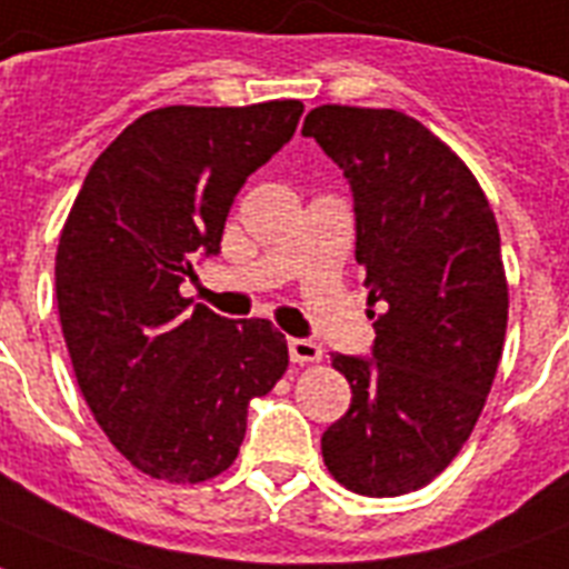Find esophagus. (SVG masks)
Returning a JSON list of instances; mask_svg holds the SVG:
<instances>
[{
    "instance_id": "esophagus-1",
    "label": "esophagus",
    "mask_w": 569,
    "mask_h": 569,
    "mask_svg": "<svg viewBox=\"0 0 569 569\" xmlns=\"http://www.w3.org/2000/svg\"><path fill=\"white\" fill-rule=\"evenodd\" d=\"M289 357H292V362H318L321 345L309 339H289Z\"/></svg>"
}]
</instances>
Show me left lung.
Here are the masks:
<instances>
[{
  "label": "left lung",
  "instance_id": "left-lung-1",
  "mask_svg": "<svg viewBox=\"0 0 569 569\" xmlns=\"http://www.w3.org/2000/svg\"><path fill=\"white\" fill-rule=\"evenodd\" d=\"M303 137L353 192L371 357L336 353L350 409L321 436L336 482L365 497L429 485L468 441L509 321L500 230L477 178L400 110L321 104Z\"/></svg>",
  "mask_w": 569,
  "mask_h": 569
}]
</instances>
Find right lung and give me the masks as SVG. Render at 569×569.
Returning a JSON list of instances; mask_svg holds the SVG:
<instances>
[{"label": "right lung", "instance_id": "add662e5", "mask_svg": "<svg viewBox=\"0 0 569 569\" xmlns=\"http://www.w3.org/2000/svg\"><path fill=\"white\" fill-rule=\"evenodd\" d=\"M303 104L151 110L101 151L60 233L54 292L78 386L110 445L166 482H204L237 459L248 403L289 365L266 318L180 298L221 248L248 174L292 140Z\"/></svg>", "mask_w": 569, "mask_h": 569}]
</instances>
